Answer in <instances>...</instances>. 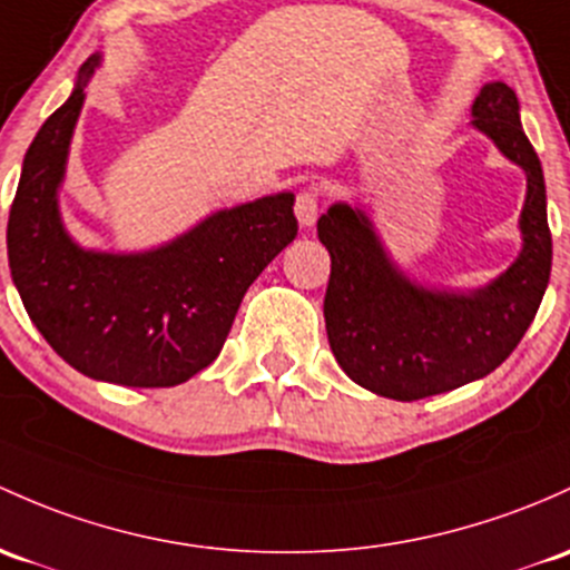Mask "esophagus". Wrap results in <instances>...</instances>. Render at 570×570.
Returning <instances> with one entry per match:
<instances>
[{
  "label": "esophagus",
  "instance_id": "1",
  "mask_svg": "<svg viewBox=\"0 0 570 570\" xmlns=\"http://www.w3.org/2000/svg\"><path fill=\"white\" fill-rule=\"evenodd\" d=\"M293 212H296V219L304 228H312L317 219V212H321V195H317V189H302V193L296 195Z\"/></svg>",
  "mask_w": 570,
  "mask_h": 570
}]
</instances>
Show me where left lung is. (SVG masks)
Returning a JSON list of instances; mask_svg holds the SVG:
<instances>
[{
	"label": "left lung",
	"mask_w": 570,
	"mask_h": 570,
	"mask_svg": "<svg viewBox=\"0 0 570 570\" xmlns=\"http://www.w3.org/2000/svg\"><path fill=\"white\" fill-rule=\"evenodd\" d=\"M473 116V125L528 174L522 255L492 285L473 296L415 287L385 258L364 214L340 204L317 219V236L332 255L323 298L328 345L351 381L389 400H426L498 370L522 342L547 291V187L519 121L517 95L503 81L487 83Z\"/></svg>",
	"instance_id": "8db88e82"
}]
</instances>
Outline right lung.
<instances>
[{"mask_svg":"<svg viewBox=\"0 0 570 570\" xmlns=\"http://www.w3.org/2000/svg\"><path fill=\"white\" fill-rule=\"evenodd\" d=\"M97 59L23 157L8 261L29 317L87 377L132 389L185 383L219 356L247 287L298 234L293 195L219 212L146 255L83 253L57 209L67 146Z\"/></svg>","mask_w":570,"mask_h":570,"instance_id":"add662e5","label":"right lung"}]
</instances>
